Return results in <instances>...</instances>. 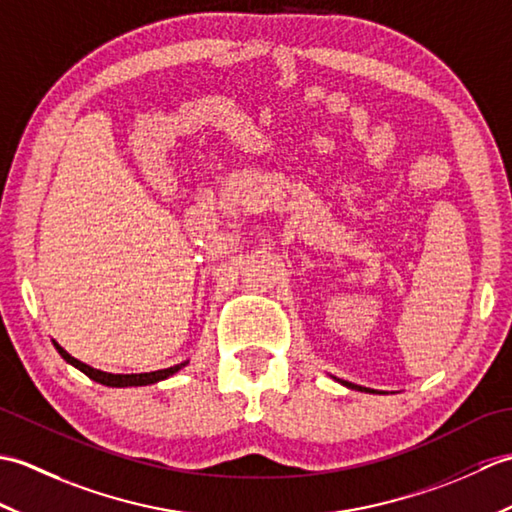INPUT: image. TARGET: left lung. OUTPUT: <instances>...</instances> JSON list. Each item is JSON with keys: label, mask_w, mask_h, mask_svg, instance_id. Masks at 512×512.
Returning <instances> with one entry per match:
<instances>
[{"label": "left lung", "mask_w": 512, "mask_h": 512, "mask_svg": "<svg viewBox=\"0 0 512 512\" xmlns=\"http://www.w3.org/2000/svg\"><path fill=\"white\" fill-rule=\"evenodd\" d=\"M347 387H352V389H358V391H369V389H365V387H358V385H352V383H345Z\"/></svg>", "instance_id": "obj_1"}]
</instances>
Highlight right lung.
<instances>
[{
  "instance_id": "1",
  "label": "right lung",
  "mask_w": 512,
  "mask_h": 512,
  "mask_svg": "<svg viewBox=\"0 0 512 512\" xmlns=\"http://www.w3.org/2000/svg\"><path fill=\"white\" fill-rule=\"evenodd\" d=\"M54 347H57L59 354H61L70 365H74L76 369H81V372H83L85 376H90L92 380H96V383L107 385V387L151 385V383H158V380H165V378L171 376V374H176L178 369H182L184 365H187V363H180V365H173V367H167V369H158V372H147V374H107V372H101V369H94V367H90V365L76 361V358L70 356L68 352H65L61 345L54 343Z\"/></svg>"
}]
</instances>
